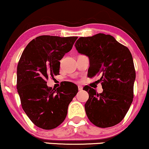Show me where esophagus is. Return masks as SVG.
Returning <instances> with one entry per match:
<instances>
[{"instance_id":"obj_1","label":"esophagus","mask_w":149,"mask_h":149,"mask_svg":"<svg viewBox=\"0 0 149 149\" xmlns=\"http://www.w3.org/2000/svg\"><path fill=\"white\" fill-rule=\"evenodd\" d=\"M78 89H79V91H81L83 89V87L81 86H78Z\"/></svg>"}]
</instances>
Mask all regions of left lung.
Masks as SVG:
<instances>
[{
  "instance_id": "left-lung-1",
  "label": "left lung",
  "mask_w": 149,
  "mask_h": 149,
  "mask_svg": "<svg viewBox=\"0 0 149 149\" xmlns=\"http://www.w3.org/2000/svg\"><path fill=\"white\" fill-rule=\"evenodd\" d=\"M78 53L89 59L88 77L100 76L103 91L85 86L88 99L84 108L88 120L98 127L118 124L125 118L133 101L136 78L130 50L109 34L99 33L80 37L74 44Z\"/></svg>"
}]
</instances>
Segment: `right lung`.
Segmentation results:
<instances>
[{
    "label": "right lung",
    "instance_id": "add662e5",
    "mask_svg": "<svg viewBox=\"0 0 149 149\" xmlns=\"http://www.w3.org/2000/svg\"><path fill=\"white\" fill-rule=\"evenodd\" d=\"M77 36L43 35L30 41L17 68V88L22 107L36 126L52 130L65 119L70 103L78 87L66 82L54 89L48 87V77L59 74V61L69 52Z\"/></svg>",
    "mask_w": 149,
    "mask_h": 149
}]
</instances>
